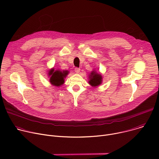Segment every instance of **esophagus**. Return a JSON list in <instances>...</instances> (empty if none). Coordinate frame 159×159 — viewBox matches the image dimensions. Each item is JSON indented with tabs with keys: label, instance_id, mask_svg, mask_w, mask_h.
<instances>
[{
	"label": "esophagus",
	"instance_id": "1",
	"mask_svg": "<svg viewBox=\"0 0 159 159\" xmlns=\"http://www.w3.org/2000/svg\"><path fill=\"white\" fill-rule=\"evenodd\" d=\"M80 68H78V67L75 68V72L76 73H79V72H80Z\"/></svg>",
	"mask_w": 159,
	"mask_h": 159
}]
</instances>
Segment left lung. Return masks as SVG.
I'll return each instance as SVG.
<instances>
[{
    "instance_id": "obj_1",
    "label": "left lung",
    "mask_w": 159,
    "mask_h": 159,
    "mask_svg": "<svg viewBox=\"0 0 159 159\" xmlns=\"http://www.w3.org/2000/svg\"><path fill=\"white\" fill-rule=\"evenodd\" d=\"M89 84L92 87H97L102 83V75L95 70H93L89 75Z\"/></svg>"
}]
</instances>
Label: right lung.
<instances>
[{
	"label": "right lung",
	"mask_w": 159,
	"mask_h": 159,
	"mask_svg": "<svg viewBox=\"0 0 159 159\" xmlns=\"http://www.w3.org/2000/svg\"><path fill=\"white\" fill-rule=\"evenodd\" d=\"M68 74H69V71L68 70H55L54 69H52L50 70L48 73V75L50 77V82L53 85L60 87L64 84V79Z\"/></svg>",
	"instance_id": "1"
}]
</instances>
